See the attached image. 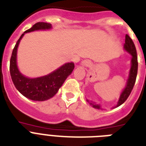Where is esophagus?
<instances>
[{
    "label": "esophagus",
    "instance_id": "esophagus-1",
    "mask_svg": "<svg viewBox=\"0 0 146 146\" xmlns=\"http://www.w3.org/2000/svg\"><path fill=\"white\" fill-rule=\"evenodd\" d=\"M83 64H84V65H86V66H89V62L84 61V62H83Z\"/></svg>",
    "mask_w": 146,
    "mask_h": 146
}]
</instances>
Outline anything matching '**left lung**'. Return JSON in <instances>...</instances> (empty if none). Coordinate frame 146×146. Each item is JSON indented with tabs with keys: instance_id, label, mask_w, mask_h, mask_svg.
Segmentation results:
<instances>
[{
	"instance_id": "obj_1",
	"label": "left lung",
	"mask_w": 146,
	"mask_h": 146,
	"mask_svg": "<svg viewBox=\"0 0 146 146\" xmlns=\"http://www.w3.org/2000/svg\"><path fill=\"white\" fill-rule=\"evenodd\" d=\"M124 48L125 50L128 51V52L132 55V60H131V68H130V71H129V79L127 80V86L125 87V89H123V91L121 93L118 101L117 105V106H120L123 103H124L126 102V100L128 98L130 93H131L132 90L133 89L134 85L136 82V76H137V71H138V60H137V53H136V49L135 47L133 40L131 39V38L129 37V35H126V38H125V44H124ZM88 101V100H87ZM89 104H92L93 108H96L97 109H100V106L98 104H94L88 101Z\"/></svg>"
}]
</instances>
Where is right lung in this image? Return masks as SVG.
<instances>
[{"label":"right lung","instance_id":"obj_1","mask_svg":"<svg viewBox=\"0 0 146 146\" xmlns=\"http://www.w3.org/2000/svg\"><path fill=\"white\" fill-rule=\"evenodd\" d=\"M50 28L51 25L50 23L38 22L33 25L32 28L25 31L17 41L10 57V73L15 87L23 96L33 101L42 102L55 96L74 69L73 63H67L48 75L34 79L26 77L19 73L17 66V51L20 39L24 34L38 29H48Z\"/></svg>","mask_w":146,"mask_h":146}]
</instances>
